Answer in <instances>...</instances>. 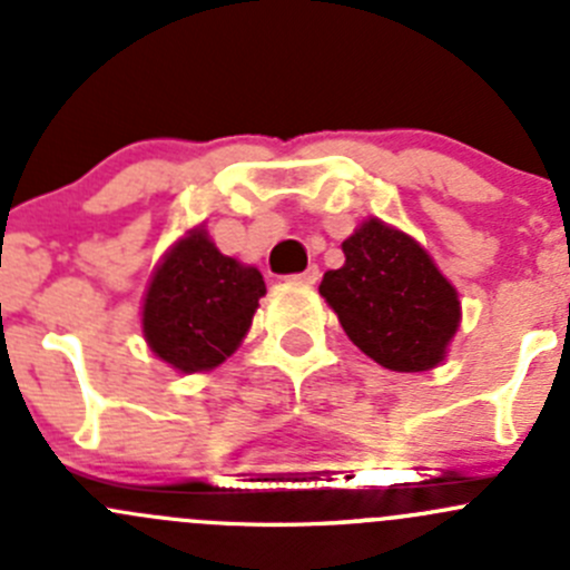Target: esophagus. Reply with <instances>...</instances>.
<instances>
[{
	"label": "esophagus",
	"mask_w": 570,
	"mask_h": 570,
	"mask_svg": "<svg viewBox=\"0 0 570 570\" xmlns=\"http://www.w3.org/2000/svg\"><path fill=\"white\" fill-rule=\"evenodd\" d=\"M295 278L303 281V284H317V281H320V267H317V264H312V267H306V269H303V273H297Z\"/></svg>",
	"instance_id": "obj_1"
}]
</instances>
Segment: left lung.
Listing matches in <instances>:
<instances>
[{"instance_id":"left-lung-1","label":"left lung","mask_w":570,"mask_h":570,"mask_svg":"<svg viewBox=\"0 0 570 570\" xmlns=\"http://www.w3.org/2000/svg\"><path fill=\"white\" fill-rule=\"evenodd\" d=\"M342 250L344 264L327 269L320 295L350 342L394 372L439 366L461 322V303L428 250L381 220H366Z\"/></svg>"}]
</instances>
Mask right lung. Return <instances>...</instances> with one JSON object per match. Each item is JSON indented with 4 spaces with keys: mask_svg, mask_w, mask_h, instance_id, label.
Segmentation results:
<instances>
[{
    "mask_svg": "<svg viewBox=\"0 0 570 570\" xmlns=\"http://www.w3.org/2000/svg\"><path fill=\"white\" fill-rule=\"evenodd\" d=\"M267 292L256 267L223 256L200 228L165 256L142 303V333L178 372L223 364L248 333Z\"/></svg>",
    "mask_w": 570,
    "mask_h": 570,
    "instance_id": "obj_1",
    "label": "right lung"
}]
</instances>
